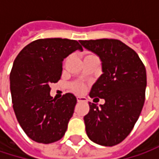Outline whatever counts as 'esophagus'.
Instances as JSON below:
<instances>
[{
	"label": "esophagus",
	"instance_id": "1",
	"mask_svg": "<svg viewBox=\"0 0 159 159\" xmlns=\"http://www.w3.org/2000/svg\"><path fill=\"white\" fill-rule=\"evenodd\" d=\"M77 101L78 102H84V101H86V98L84 97H77Z\"/></svg>",
	"mask_w": 159,
	"mask_h": 159
}]
</instances>
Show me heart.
I'll list each match as a JSON object with an SVG mask.
<instances>
[{
    "instance_id": "obj_1",
    "label": "heart",
    "mask_w": 159,
    "mask_h": 159,
    "mask_svg": "<svg viewBox=\"0 0 159 159\" xmlns=\"http://www.w3.org/2000/svg\"><path fill=\"white\" fill-rule=\"evenodd\" d=\"M91 57H96V56H95L94 54H92V53H85V54H84V60L88 59V58H91ZM84 87H85V86H84V84L83 83L76 82V83L72 84V85H71V90L74 91V92H75V93H83L84 90Z\"/></svg>"
}]
</instances>
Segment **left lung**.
Listing matches in <instances>:
<instances>
[{"instance_id":"8db88e82","label":"left lung","mask_w":159,"mask_h":159,"mask_svg":"<svg viewBox=\"0 0 159 159\" xmlns=\"http://www.w3.org/2000/svg\"><path fill=\"white\" fill-rule=\"evenodd\" d=\"M102 61L103 74L93 84L90 98L105 99L98 108L89 102L84 117L86 134L94 143L112 146L132 132L143 107L146 71L138 54L118 39L81 40Z\"/></svg>"}]
</instances>
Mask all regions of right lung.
Returning <instances> with one entry per match:
<instances>
[{
	"label": "right lung",
	"instance_id": "add662e5",
	"mask_svg": "<svg viewBox=\"0 0 159 159\" xmlns=\"http://www.w3.org/2000/svg\"><path fill=\"white\" fill-rule=\"evenodd\" d=\"M76 49V40L41 39L31 42L17 55L10 74V89L16 119L35 142L50 143L64 135L76 98L67 93L60 99L50 97V84L61 79L62 61Z\"/></svg>",
	"mask_w": 159,
	"mask_h": 159
}]
</instances>
